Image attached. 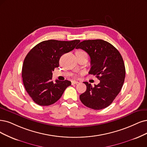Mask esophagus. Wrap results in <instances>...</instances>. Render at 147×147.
I'll return each mask as SVG.
<instances>
[{
	"mask_svg": "<svg viewBox=\"0 0 147 147\" xmlns=\"http://www.w3.org/2000/svg\"><path fill=\"white\" fill-rule=\"evenodd\" d=\"M78 83H79L78 81H76V80H73V81H71V84H72V85H74V84H78Z\"/></svg>",
	"mask_w": 147,
	"mask_h": 147,
	"instance_id": "34e87169",
	"label": "esophagus"
}]
</instances>
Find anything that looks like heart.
Returning <instances> with one entry per match:
<instances>
[{
	"instance_id": "b5f03b06",
	"label": "heart",
	"mask_w": 147,
	"mask_h": 147,
	"mask_svg": "<svg viewBox=\"0 0 147 147\" xmlns=\"http://www.w3.org/2000/svg\"><path fill=\"white\" fill-rule=\"evenodd\" d=\"M78 52H80V53H86L85 52H84V51H78Z\"/></svg>"
}]
</instances>
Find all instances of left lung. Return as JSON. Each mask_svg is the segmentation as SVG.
Masks as SVG:
<instances>
[{
  "label": "left lung",
  "mask_w": 147,
  "mask_h": 147,
  "mask_svg": "<svg viewBox=\"0 0 147 147\" xmlns=\"http://www.w3.org/2000/svg\"><path fill=\"white\" fill-rule=\"evenodd\" d=\"M76 48L82 49L89 54V74L100 80L94 86L84 82L86 90L80 95V100L91 109H104L115 100L124 82L125 68L121 54L111 43L101 39L84 40Z\"/></svg>",
  "instance_id": "1"
}]
</instances>
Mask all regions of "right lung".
Segmentation results:
<instances>
[{
	"mask_svg": "<svg viewBox=\"0 0 147 147\" xmlns=\"http://www.w3.org/2000/svg\"><path fill=\"white\" fill-rule=\"evenodd\" d=\"M79 40H48L40 42L26 56L22 76L25 88L35 103L48 106L57 102L65 90L71 85L69 80L52 81V71L59 67L63 54L74 50Z\"/></svg>",
	"mask_w": 147,
	"mask_h": 147,
	"instance_id": "right-lung-1",
	"label": "right lung"
}]
</instances>
